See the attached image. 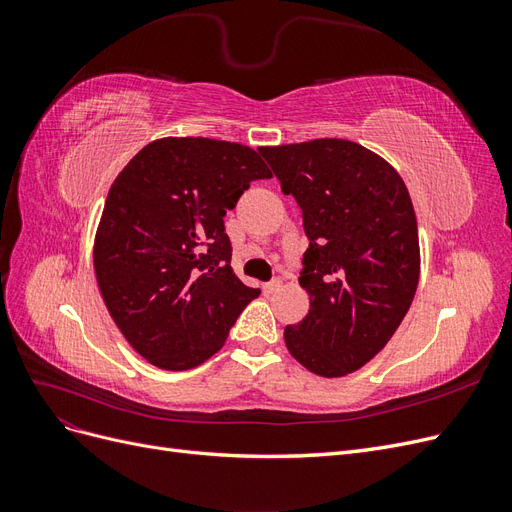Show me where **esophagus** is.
Wrapping results in <instances>:
<instances>
[{
  "label": "esophagus",
  "instance_id": "1",
  "mask_svg": "<svg viewBox=\"0 0 512 512\" xmlns=\"http://www.w3.org/2000/svg\"><path fill=\"white\" fill-rule=\"evenodd\" d=\"M280 288H282V282H280V280H273V282H269V284H262V292H265V294H275Z\"/></svg>",
  "mask_w": 512,
  "mask_h": 512
}]
</instances>
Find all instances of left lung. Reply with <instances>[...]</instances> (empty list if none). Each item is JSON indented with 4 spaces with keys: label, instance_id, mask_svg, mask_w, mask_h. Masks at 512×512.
<instances>
[{
    "label": "left lung",
    "instance_id": "obj_1",
    "mask_svg": "<svg viewBox=\"0 0 512 512\" xmlns=\"http://www.w3.org/2000/svg\"><path fill=\"white\" fill-rule=\"evenodd\" d=\"M258 151L297 200L309 239L299 277L309 312L284 329L286 348L316 376H348L389 344L416 294L421 247L408 188L382 156L344 138Z\"/></svg>",
    "mask_w": 512,
    "mask_h": 512
}]
</instances>
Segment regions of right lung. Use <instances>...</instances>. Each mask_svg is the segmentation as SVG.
I'll use <instances>...</instances> for the list:
<instances>
[{
    "instance_id": "obj_1",
    "label": "right lung",
    "mask_w": 512,
    "mask_h": 512,
    "mask_svg": "<svg viewBox=\"0 0 512 512\" xmlns=\"http://www.w3.org/2000/svg\"><path fill=\"white\" fill-rule=\"evenodd\" d=\"M269 177L247 145L166 136L113 181L94 239L96 282L117 329L151 365L205 363L260 294L230 267L224 215L250 181Z\"/></svg>"
}]
</instances>
